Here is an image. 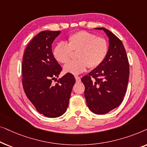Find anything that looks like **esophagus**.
Returning a JSON list of instances; mask_svg holds the SVG:
<instances>
[{"label": "esophagus", "instance_id": "1", "mask_svg": "<svg viewBox=\"0 0 147 147\" xmlns=\"http://www.w3.org/2000/svg\"><path fill=\"white\" fill-rule=\"evenodd\" d=\"M75 78H76V80L77 82H81V78L79 76H75Z\"/></svg>", "mask_w": 147, "mask_h": 147}]
</instances>
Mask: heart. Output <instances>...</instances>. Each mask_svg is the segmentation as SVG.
<instances>
[{"label": "heart", "instance_id": "heart-1", "mask_svg": "<svg viewBox=\"0 0 147 147\" xmlns=\"http://www.w3.org/2000/svg\"><path fill=\"white\" fill-rule=\"evenodd\" d=\"M108 43L104 38L96 37L93 33L86 31H80L70 35L67 38V45L59 43L53 51L55 59L60 63L69 61L72 52H77L78 60L65 64L63 67L65 73L78 75L85 71L88 67L90 69L98 67L108 53Z\"/></svg>", "mask_w": 147, "mask_h": 147}]
</instances>
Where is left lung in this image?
Wrapping results in <instances>:
<instances>
[{
    "mask_svg": "<svg viewBox=\"0 0 147 147\" xmlns=\"http://www.w3.org/2000/svg\"><path fill=\"white\" fill-rule=\"evenodd\" d=\"M103 30L109 39L104 61L82 78L85 86L88 107L94 113L104 114L119 106L123 101L129 78V63L122 41L109 30Z\"/></svg>",
    "mask_w": 147,
    "mask_h": 147,
    "instance_id": "left-lung-1",
    "label": "left lung"
}]
</instances>
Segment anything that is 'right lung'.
Segmentation results:
<instances>
[{
    "label": "right lung",
    "instance_id": "1",
    "mask_svg": "<svg viewBox=\"0 0 147 147\" xmlns=\"http://www.w3.org/2000/svg\"><path fill=\"white\" fill-rule=\"evenodd\" d=\"M61 31H43L30 41L24 53L22 83L26 96L38 112L57 118L67 110L76 80L71 74L59 77L62 68L52 53V43Z\"/></svg>",
    "mask_w": 147,
    "mask_h": 147
}]
</instances>
